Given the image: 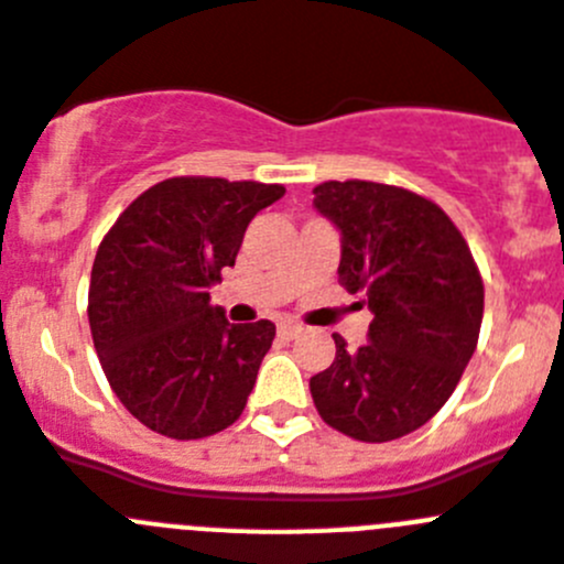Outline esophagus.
Listing matches in <instances>:
<instances>
[{"instance_id":"obj_1","label":"esophagus","mask_w":564,"mask_h":564,"mask_svg":"<svg viewBox=\"0 0 564 564\" xmlns=\"http://www.w3.org/2000/svg\"><path fill=\"white\" fill-rule=\"evenodd\" d=\"M299 333H302V327H299L296 322H282V325H279V336L288 338V341H291V338H296Z\"/></svg>"}]
</instances>
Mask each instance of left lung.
Returning a JSON list of instances; mask_svg holds the SVG:
<instances>
[{
    "label": "left lung",
    "mask_w": 564,
    "mask_h": 564,
    "mask_svg": "<svg viewBox=\"0 0 564 564\" xmlns=\"http://www.w3.org/2000/svg\"><path fill=\"white\" fill-rule=\"evenodd\" d=\"M313 206L341 234L338 282L364 293L367 344L311 378L318 415L364 443L421 430L449 401L475 356L482 279L443 208L415 192L370 181L313 188Z\"/></svg>",
    "instance_id": "1"
}]
</instances>
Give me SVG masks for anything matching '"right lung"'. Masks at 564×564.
<instances>
[{
  "label": "right lung",
  "mask_w": 564,
  "mask_h": 564,
  "mask_svg": "<svg viewBox=\"0 0 564 564\" xmlns=\"http://www.w3.org/2000/svg\"><path fill=\"white\" fill-rule=\"evenodd\" d=\"M276 183L172 177L115 220L89 279V330L115 395L174 441L228 430L276 336L273 322L231 325L212 285L237 259Z\"/></svg>",
  "instance_id": "1"
}]
</instances>
